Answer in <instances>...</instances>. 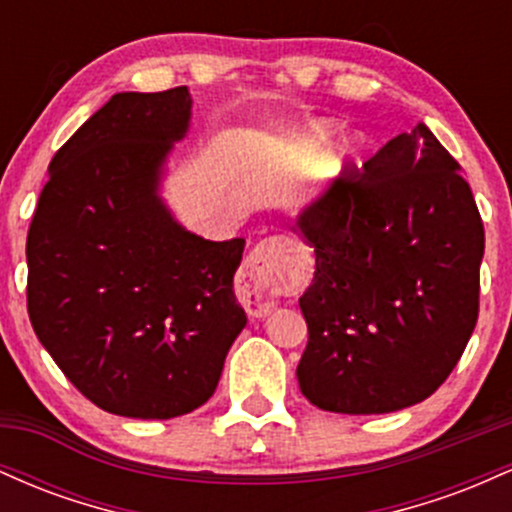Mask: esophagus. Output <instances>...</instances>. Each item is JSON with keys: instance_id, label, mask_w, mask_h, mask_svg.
Listing matches in <instances>:
<instances>
[{"instance_id": "obj_1", "label": "esophagus", "mask_w": 512, "mask_h": 512, "mask_svg": "<svg viewBox=\"0 0 512 512\" xmlns=\"http://www.w3.org/2000/svg\"><path fill=\"white\" fill-rule=\"evenodd\" d=\"M293 279L291 240L267 238L250 252L238 274V301L252 317H267L276 308V293Z\"/></svg>"}]
</instances>
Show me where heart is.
Returning a JSON list of instances; mask_svg holds the SVG:
<instances>
[{"label": "heart", "mask_w": 512, "mask_h": 512, "mask_svg": "<svg viewBox=\"0 0 512 512\" xmlns=\"http://www.w3.org/2000/svg\"><path fill=\"white\" fill-rule=\"evenodd\" d=\"M322 144H325V134L322 132L308 134V137L301 142V146H298V163H301V166H310V163L317 158V154H320Z\"/></svg>", "instance_id": "b5f03b06"}]
</instances>
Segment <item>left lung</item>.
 Masks as SVG:
<instances>
[{
  "instance_id": "left-lung-1",
  "label": "left lung",
  "mask_w": 512,
  "mask_h": 512,
  "mask_svg": "<svg viewBox=\"0 0 512 512\" xmlns=\"http://www.w3.org/2000/svg\"><path fill=\"white\" fill-rule=\"evenodd\" d=\"M291 231L315 250L296 375L317 409L387 414L431 397L479 315L484 223L424 122L339 175Z\"/></svg>"
}]
</instances>
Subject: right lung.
Instances as JSON below:
<instances>
[{"label":"right lung","instance_id":"add662e5","mask_svg":"<svg viewBox=\"0 0 512 512\" xmlns=\"http://www.w3.org/2000/svg\"><path fill=\"white\" fill-rule=\"evenodd\" d=\"M192 120L187 86L115 93L50 161L28 231V315L40 344L96 407L175 419L219 385L245 310L243 238L204 240L161 197Z\"/></svg>","mask_w":512,"mask_h":512}]
</instances>
